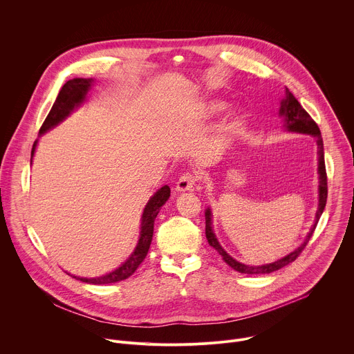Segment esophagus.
I'll return each instance as SVG.
<instances>
[{
	"label": "esophagus",
	"mask_w": 354,
	"mask_h": 354,
	"mask_svg": "<svg viewBox=\"0 0 354 354\" xmlns=\"http://www.w3.org/2000/svg\"><path fill=\"white\" fill-rule=\"evenodd\" d=\"M197 182V176L193 174H185L179 178V180L176 182V190L178 192H187L192 190L194 183Z\"/></svg>",
	"instance_id": "esophagus-1"
}]
</instances>
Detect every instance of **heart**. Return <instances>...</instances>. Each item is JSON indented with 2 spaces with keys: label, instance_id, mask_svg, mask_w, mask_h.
Listing matches in <instances>:
<instances>
[{
  "label": "heart",
  "instance_id": "1",
  "mask_svg": "<svg viewBox=\"0 0 354 354\" xmlns=\"http://www.w3.org/2000/svg\"><path fill=\"white\" fill-rule=\"evenodd\" d=\"M225 108V105L223 102H218V100H210V102H206L203 105H200L196 111V119L200 122H205V120H210L213 118H216L220 112H223ZM241 116L239 113H234L227 124V130H234L238 124H239Z\"/></svg>",
  "mask_w": 354,
  "mask_h": 354
}]
</instances>
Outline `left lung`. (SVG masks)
<instances>
[{"mask_svg":"<svg viewBox=\"0 0 354 354\" xmlns=\"http://www.w3.org/2000/svg\"><path fill=\"white\" fill-rule=\"evenodd\" d=\"M280 116L284 118V126L287 127L288 131H295V133H302V134H311L317 138V144H318V174H319V201H318V210H317V216H315V223L311 227V231L308 232L307 238L304 239L294 252H291L290 255L284 257L283 259H279L273 263L269 265H262V266H249V265H243L241 262H236L234 258H231L227 252L221 248V245L218 243L214 232H213V225H212V212L210 209L206 210V238L210 243V246H213L218 254L223 257L224 262L231 266L234 270L239 272V273H246V274H266V273H272L276 272L284 266H287L288 263L294 262L299 255L301 252L304 250V248L307 246L308 241L311 239L317 224L324 213V209L326 206V198H328V178H326V169H325V158H324V141L321 137V130L318 127V124L314 122V119L307 113V111L299 105L298 100L294 97V95L286 88V97L281 100V106H280Z\"/></svg>","mask_w":354,"mask_h":354,"instance_id":"left-lung-1","label":"left lung"}]
</instances>
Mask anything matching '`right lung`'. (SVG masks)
Returning a JSON list of instances; mask_svg holds the SVG:
<instances>
[{"instance_id":"right-lung-1","label":"right lung","mask_w":354,"mask_h":354,"mask_svg":"<svg viewBox=\"0 0 354 354\" xmlns=\"http://www.w3.org/2000/svg\"><path fill=\"white\" fill-rule=\"evenodd\" d=\"M92 82H93L92 78H88V80L74 78V80L67 81L63 85V88L60 89L56 102L53 104L52 109H50L39 133L43 134L47 130L53 129L60 122H63L77 106H80L84 102L86 92L89 91ZM36 144H37V141H35V144L32 147V157L35 154ZM30 164H32V158H30ZM169 196H171V189H169V186L165 185L148 200V203H147L142 217H141V232H140L138 243H137L133 254L130 255V258L120 268H118L116 270H113L105 276H100V277H92V279L77 277V276H73V277L77 280H81L84 283H89V284H109V283H116V281L129 279L137 270V268L140 266V263L145 259V257L148 254V249H149L151 241H153V234H154V221H156L157 214L160 213L161 207L169 198Z\"/></svg>"}]
</instances>
